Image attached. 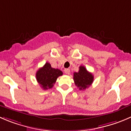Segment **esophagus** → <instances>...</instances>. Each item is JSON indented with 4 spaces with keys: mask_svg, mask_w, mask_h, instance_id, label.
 Returning a JSON list of instances; mask_svg holds the SVG:
<instances>
[{
    "mask_svg": "<svg viewBox=\"0 0 131 131\" xmlns=\"http://www.w3.org/2000/svg\"><path fill=\"white\" fill-rule=\"evenodd\" d=\"M64 73H65L66 74H69L70 69H68V68H66V69H64Z\"/></svg>",
    "mask_w": 131,
    "mask_h": 131,
    "instance_id": "obj_1",
    "label": "esophagus"
}]
</instances>
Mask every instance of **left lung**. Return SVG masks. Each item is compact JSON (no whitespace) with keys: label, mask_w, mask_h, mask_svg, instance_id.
<instances>
[{"label":"left lung","mask_w":131,"mask_h":131,"mask_svg":"<svg viewBox=\"0 0 131 131\" xmlns=\"http://www.w3.org/2000/svg\"><path fill=\"white\" fill-rule=\"evenodd\" d=\"M93 74L86 70L84 66H80L78 72L73 73V81L75 84L80 90H84L91 85L93 82Z\"/></svg>","instance_id":"8db88e82"}]
</instances>
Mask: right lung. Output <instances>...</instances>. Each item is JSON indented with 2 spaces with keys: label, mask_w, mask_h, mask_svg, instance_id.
<instances>
[{
  "label": "right lung",
  "mask_w": 131,
  "mask_h": 131,
  "mask_svg": "<svg viewBox=\"0 0 131 131\" xmlns=\"http://www.w3.org/2000/svg\"><path fill=\"white\" fill-rule=\"evenodd\" d=\"M62 75V71L58 68H52L50 63H46L43 67L36 72V78L43 90H46L52 88L58 77Z\"/></svg>",
  "instance_id": "add662e5"
}]
</instances>
